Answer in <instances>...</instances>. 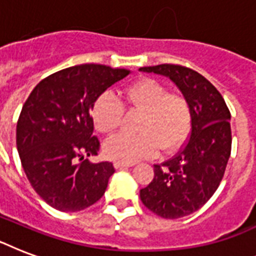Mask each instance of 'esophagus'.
<instances>
[{"label":"esophagus","instance_id":"34e87169","mask_svg":"<svg viewBox=\"0 0 256 256\" xmlns=\"http://www.w3.org/2000/svg\"><path fill=\"white\" fill-rule=\"evenodd\" d=\"M114 168H132V164H124V162H118V160H116L114 162Z\"/></svg>","mask_w":256,"mask_h":256}]
</instances>
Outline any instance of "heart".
<instances>
[{"instance_id": "heart-1", "label": "heart", "mask_w": 256, "mask_h": 256, "mask_svg": "<svg viewBox=\"0 0 256 256\" xmlns=\"http://www.w3.org/2000/svg\"><path fill=\"white\" fill-rule=\"evenodd\" d=\"M130 108L144 112L140 132H120L104 144L108 158L124 164H134L156 156L160 148L171 152L179 148L191 130L190 102L178 92H168V88L152 78L132 82L124 92ZM92 120L98 132L110 134L120 128L124 120V104L112 92H104L92 106Z\"/></svg>"}]
</instances>
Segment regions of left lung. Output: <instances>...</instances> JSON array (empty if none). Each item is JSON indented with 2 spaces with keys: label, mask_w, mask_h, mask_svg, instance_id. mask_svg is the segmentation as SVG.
Instances as JSON below:
<instances>
[{
  "label": "left lung",
  "mask_w": 256,
  "mask_h": 256,
  "mask_svg": "<svg viewBox=\"0 0 256 256\" xmlns=\"http://www.w3.org/2000/svg\"><path fill=\"white\" fill-rule=\"evenodd\" d=\"M140 70L170 78L190 102V138L174 158L154 164V179L140 192L158 216L182 218L199 210L222 180L231 154L230 110L215 86L195 70L170 64Z\"/></svg>",
  "instance_id": "obj_1"
}]
</instances>
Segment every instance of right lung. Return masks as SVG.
<instances>
[{"instance_id": "right-lung-1", "label": "right lung", "mask_w": 256, "mask_h": 256, "mask_svg": "<svg viewBox=\"0 0 256 256\" xmlns=\"http://www.w3.org/2000/svg\"><path fill=\"white\" fill-rule=\"evenodd\" d=\"M128 74L94 64L72 66L42 80L22 106L17 122L21 164L36 192L54 208L85 210L104 194L116 170L110 162L85 160L100 150L90 110Z\"/></svg>"}]
</instances>
